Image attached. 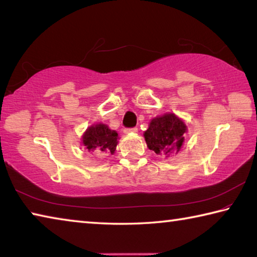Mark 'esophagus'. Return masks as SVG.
Masks as SVG:
<instances>
[{"label": "esophagus", "instance_id": "obj_1", "mask_svg": "<svg viewBox=\"0 0 257 257\" xmlns=\"http://www.w3.org/2000/svg\"><path fill=\"white\" fill-rule=\"evenodd\" d=\"M138 132L137 128H127L123 130L124 134H136Z\"/></svg>", "mask_w": 257, "mask_h": 257}]
</instances>
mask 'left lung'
Listing matches in <instances>:
<instances>
[{
    "label": "left lung",
    "mask_w": 257,
    "mask_h": 257,
    "mask_svg": "<svg viewBox=\"0 0 257 257\" xmlns=\"http://www.w3.org/2000/svg\"><path fill=\"white\" fill-rule=\"evenodd\" d=\"M188 127L183 120L174 113H164L151 120L144 133L147 147L162 157L177 154L183 146Z\"/></svg>",
    "instance_id": "8db88e82"
}]
</instances>
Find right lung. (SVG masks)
<instances>
[{
	"label": "right lung",
	"mask_w": 257,
	"mask_h": 257,
	"mask_svg": "<svg viewBox=\"0 0 257 257\" xmlns=\"http://www.w3.org/2000/svg\"><path fill=\"white\" fill-rule=\"evenodd\" d=\"M119 136L115 130H111L108 124L95 123L88 127L83 134L81 143L88 152L96 155H113L118 145Z\"/></svg>",
	"instance_id": "1"
}]
</instances>
